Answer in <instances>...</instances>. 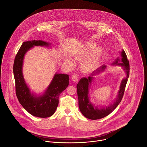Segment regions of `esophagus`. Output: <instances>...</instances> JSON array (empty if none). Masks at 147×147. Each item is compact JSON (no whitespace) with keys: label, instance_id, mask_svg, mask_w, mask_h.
Returning <instances> with one entry per match:
<instances>
[{"label":"esophagus","instance_id":"esophagus-1","mask_svg":"<svg viewBox=\"0 0 147 147\" xmlns=\"http://www.w3.org/2000/svg\"><path fill=\"white\" fill-rule=\"evenodd\" d=\"M72 80L75 82H77L79 80V75L77 74H74L72 77Z\"/></svg>","mask_w":147,"mask_h":147}]
</instances>
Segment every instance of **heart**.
Returning a JSON list of instances; mask_svg holds the SVG:
<instances>
[{
    "instance_id": "1",
    "label": "heart",
    "mask_w": 147,
    "mask_h": 147,
    "mask_svg": "<svg viewBox=\"0 0 147 147\" xmlns=\"http://www.w3.org/2000/svg\"><path fill=\"white\" fill-rule=\"evenodd\" d=\"M102 51L101 48L97 47V45L95 43L90 42L87 43L82 51L77 55L76 58L79 60H83L86 58L82 63L83 68L87 71H92L96 68L102 56ZM69 63L72 62L69 60Z\"/></svg>"
}]
</instances>
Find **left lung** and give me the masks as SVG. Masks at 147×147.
Segmentation results:
<instances>
[{"label":"left lung","mask_w":147,"mask_h":147,"mask_svg":"<svg viewBox=\"0 0 147 147\" xmlns=\"http://www.w3.org/2000/svg\"><path fill=\"white\" fill-rule=\"evenodd\" d=\"M121 60H120H120L118 58L112 64V65L121 66L124 70L127 76L125 78L122 80L116 98L114 100L112 104H110L108 107H102L98 108L97 107L93 105L91 101H90L88 97L89 87H90L91 85L92 84V80L94 78V76L100 71L105 70L106 65H103L96 71L93 72L91 76H88V78H82L78 83L76 88L79 100V107L82 113L87 119L97 120L108 116L112 111H113V110L117 107L121 101L129 75V63L128 60L127 59V55L124 50H122L121 52Z\"/></svg>","instance_id":"obj_1"}]
</instances>
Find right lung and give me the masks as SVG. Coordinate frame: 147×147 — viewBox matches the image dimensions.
I'll return each mask as SVG.
<instances>
[{
    "mask_svg": "<svg viewBox=\"0 0 147 147\" xmlns=\"http://www.w3.org/2000/svg\"><path fill=\"white\" fill-rule=\"evenodd\" d=\"M49 43L42 40L23 42L14 60L13 71L15 82L16 95L23 107L31 115L39 117H49L55 112L60 94L69 84V76L56 74L46 91L37 96L32 94L23 78L22 67L26 53L34 46H49Z\"/></svg>",
    "mask_w": 147,
    "mask_h": 147,
    "instance_id": "right-lung-1",
    "label": "right lung"
}]
</instances>
